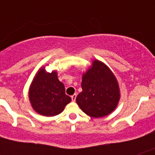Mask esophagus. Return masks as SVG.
I'll use <instances>...</instances> for the list:
<instances>
[{"instance_id": "1", "label": "esophagus", "mask_w": 155, "mask_h": 155, "mask_svg": "<svg viewBox=\"0 0 155 155\" xmlns=\"http://www.w3.org/2000/svg\"><path fill=\"white\" fill-rule=\"evenodd\" d=\"M76 97H77V95L74 94L71 96V100H72V101H75V99H76Z\"/></svg>"}]
</instances>
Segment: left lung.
I'll use <instances>...</instances> for the list:
<instances>
[{
	"label": "left lung",
	"mask_w": 155,
	"mask_h": 155,
	"mask_svg": "<svg viewBox=\"0 0 155 155\" xmlns=\"http://www.w3.org/2000/svg\"><path fill=\"white\" fill-rule=\"evenodd\" d=\"M82 92L76 103L87 115L103 117L115 110L120 101L118 81L108 66L97 59L82 75Z\"/></svg>",
	"instance_id": "left-lung-1"
}]
</instances>
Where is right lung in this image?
<instances>
[{"label":"right lung","mask_w":155,"mask_h":155,"mask_svg":"<svg viewBox=\"0 0 155 155\" xmlns=\"http://www.w3.org/2000/svg\"><path fill=\"white\" fill-rule=\"evenodd\" d=\"M29 100L36 113L54 117L63 112L71 98L65 94V87L58 80L57 71L47 72L45 67H42L31 82Z\"/></svg>","instance_id":"1"}]
</instances>
